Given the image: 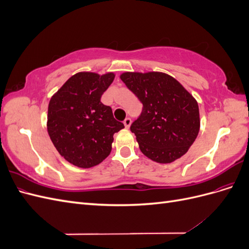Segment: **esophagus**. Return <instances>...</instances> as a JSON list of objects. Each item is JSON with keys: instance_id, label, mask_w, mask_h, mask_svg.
Segmentation results:
<instances>
[{"instance_id": "34e87169", "label": "esophagus", "mask_w": 249, "mask_h": 249, "mask_svg": "<svg viewBox=\"0 0 249 249\" xmlns=\"http://www.w3.org/2000/svg\"><path fill=\"white\" fill-rule=\"evenodd\" d=\"M131 124H132V120H131V118H125L124 120V126L126 127V129H129V127L131 126Z\"/></svg>"}]
</instances>
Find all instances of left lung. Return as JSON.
Here are the masks:
<instances>
[{"label": "left lung", "instance_id": "obj_1", "mask_svg": "<svg viewBox=\"0 0 249 249\" xmlns=\"http://www.w3.org/2000/svg\"><path fill=\"white\" fill-rule=\"evenodd\" d=\"M120 79L143 105L140 117L131 125L142 154L163 164L184 156L200 127L198 104L193 95L161 71H125Z\"/></svg>", "mask_w": 249, "mask_h": 249}]
</instances>
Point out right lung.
Here are the masks:
<instances>
[{
	"instance_id": "add662e5",
	"label": "right lung",
	"mask_w": 249,
	"mask_h": 249,
	"mask_svg": "<svg viewBox=\"0 0 249 249\" xmlns=\"http://www.w3.org/2000/svg\"><path fill=\"white\" fill-rule=\"evenodd\" d=\"M114 78V72L81 71L51 97L49 136L58 153L74 166L90 168L102 163L111 153L113 135L124 127L101 102Z\"/></svg>"
}]
</instances>
